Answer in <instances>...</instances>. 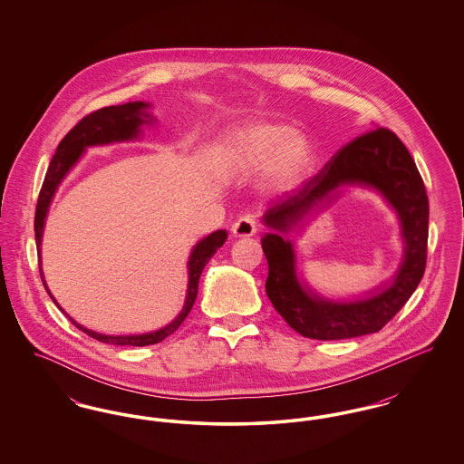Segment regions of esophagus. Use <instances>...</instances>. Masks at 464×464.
<instances>
[{"label":"esophagus","instance_id":"1","mask_svg":"<svg viewBox=\"0 0 464 464\" xmlns=\"http://www.w3.org/2000/svg\"><path fill=\"white\" fill-rule=\"evenodd\" d=\"M231 233L237 238L243 237H252L256 233V221L250 216H243L238 221L231 226Z\"/></svg>","mask_w":464,"mask_h":464}]
</instances>
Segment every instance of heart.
Instances as JSON below:
<instances>
[{"instance_id":"b5f03b06","label":"heart","mask_w":464,"mask_h":464,"mask_svg":"<svg viewBox=\"0 0 464 464\" xmlns=\"http://www.w3.org/2000/svg\"><path fill=\"white\" fill-rule=\"evenodd\" d=\"M222 153L227 163L240 172H254L266 167L267 179L278 188H290L308 174L314 161V150L301 133H292L285 125L261 121L229 133Z\"/></svg>"}]
</instances>
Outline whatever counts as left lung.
Masks as SVG:
<instances>
[{"mask_svg": "<svg viewBox=\"0 0 464 464\" xmlns=\"http://www.w3.org/2000/svg\"><path fill=\"white\" fill-rule=\"evenodd\" d=\"M358 181L377 188L398 210L406 240V257L394 285L363 302L331 304L303 288L295 276L291 244L277 233L300 220L339 183ZM430 205L420 170L397 137L379 127L354 137L303 186L266 210L273 229L261 240L267 259L266 294L288 325L318 341L350 339L379 332L420 285L428 254Z\"/></svg>", "mask_w": 464, "mask_h": 464, "instance_id": "1", "label": "left lung"}]
</instances>
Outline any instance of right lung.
<instances>
[{
  "label": "right lung",
  "mask_w": 464,
  "mask_h": 464,
  "mask_svg": "<svg viewBox=\"0 0 464 464\" xmlns=\"http://www.w3.org/2000/svg\"><path fill=\"white\" fill-rule=\"evenodd\" d=\"M146 108H150V106L144 104V102H127V104H121V106H108V108L92 111L87 116H83L66 133V137L61 140L55 155L52 156V161L48 165L44 186H42V191H40V197H38V203H36L34 237H36L38 252H40V245H42L44 218H46L48 205L52 201V197H53L57 186L61 184V180L69 172V169L78 161V158L82 156L83 150L89 148V146L110 144V142H116V140L133 139L142 123H150V120H146V118H151V116L148 112H144ZM226 238H227V233L219 229L212 235H208L207 238H203L193 248V254L189 257V285H188V295H186L184 308L179 313L176 320L170 325H167L165 329H160V331L151 332V334H142V335H116L114 337V335H104V334L89 331V329L78 325L74 320H71V318L69 320L80 331L85 332L90 337H93L101 343H106V344L148 346V344L161 343L165 337L174 334L180 327V324L186 320V316L189 314V311L197 301V295H198V282L201 271H203L205 265L210 261V257L218 252V248L222 246V243L226 242ZM40 275H42V282H44V288H46L42 267H40ZM46 292H48V288H46ZM50 297H52V294H50ZM53 303H55V299H53Z\"/></svg>",
  "instance_id": "obj_1"
}]
</instances>
